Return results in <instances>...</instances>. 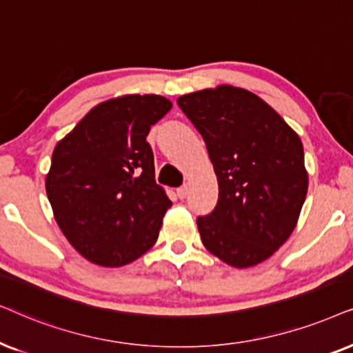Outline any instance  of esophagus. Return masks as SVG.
Segmentation results:
<instances>
[{"label":"esophagus","mask_w":353,"mask_h":353,"mask_svg":"<svg viewBox=\"0 0 353 353\" xmlns=\"http://www.w3.org/2000/svg\"><path fill=\"white\" fill-rule=\"evenodd\" d=\"M187 194H189V187L187 185H182L177 189V196H179V199H185Z\"/></svg>","instance_id":"esophagus-1"}]
</instances>
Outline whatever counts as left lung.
I'll use <instances>...</instances> for the list:
<instances>
[{
  "label": "left lung",
  "mask_w": 353,
  "mask_h": 353,
  "mask_svg": "<svg viewBox=\"0 0 353 353\" xmlns=\"http://www.w3.org/2000/svg\"><path fill=\"white\" fill-rule=\"evenodd\" d=\"M177 105L203 137L218 177V203L196 218L205 248L234 268L268 260L292 234L307 196L302 140L245 88H205Z\"/></svg>",
  "instance_id": "8db88e82"
}]
</instances>
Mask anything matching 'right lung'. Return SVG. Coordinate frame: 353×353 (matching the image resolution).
<instances>
[{
	"mask_svg": "<svg viewBox=\"0 0 353 353\" xmlns=\"http://www.w3.org/2000/svg\"><path fill=\"white\" fill-rule=\"evenodd\" d=\"M171 108L159 95L111 98L54 147L46 195L59 229L85 260L124 266L157 242L172 203L154 181L147 135Z\"/></svg>",
	"mask_w": 353,
	"mask_h": 353,
	"instance_id": "obj_1",
	"label": "right lung"
}]
</instances>
